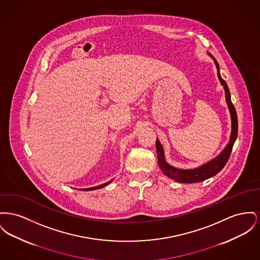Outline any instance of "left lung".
Here are the masks:
<instances>
[{
  "instance_id": "8db88e82",
  "label": "left lung",
  "mask_w": 260,
  "mask_h": 260,
  "mask_svg": "<svg viewBox=\"0 0 260 260\" xmlns=\"http://www.w3.org/2000/svg\"><path fill=\"white\" fill-rule=\"evenodd\" d=\"M210 55V54H209ZM211 56V55H210ZM213 58V56H211ZM214 62L217 68V76L221 82V84L224 86L225 89V96H226V102L228 104L230 114H231V120H232V134L230 138L229 143L227 146L224 148V150L220 153L216 158L213 160L207 162L206 164H203L197 169H189V170H182V169L175 168L165 161V155H164V150L163 147L159 141V139H156V151H157V156H158V164L161 171L164 173L165 176H167L170 179L175 180L176 182L179 183H199L202 182L204 180H207L211 177L218 174L222 169L225 167L229 160L230 155L232 153V149L234 146V143L238 137V117H237V112L236 109L234 107L232 101H231V94H230L228 85L226 81L221 77L220 75V69L219 64L217 61L214 59Z\"/></svg>"
}]
</instances>
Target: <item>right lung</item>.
<instances>
[{"instance_id":"obj_1","label":"right lung","mask_w":260,"mask_h":260,"mask_svg":"<svg viewBox=\"0 0 260 260\" xmlns=\"http://www.w3.org/2000/svg\"><path fill=\"white\" fill-rule=\"evenodd\" d=\"M112 182V181H111ZM111 182H108V183H102L100 185H97V186H93V187H88V188H84V189H81V190H94V189H98V188H102L104 186H106L108 183H111Z\"/></svg>"}]
</instances>
